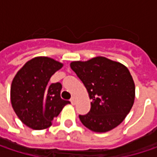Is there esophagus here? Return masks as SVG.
<instances>
[{
  "label": "esophagus",
  "mask_w": 157,
  "mask_h": 157,
  "mask_svg": "<svg viewBox=\"0 0 157 157\" xmlns=\"http://www.w3.org/2000/svg\"><path fill=\"white\" fill-rule=\"evenodd\" d=\"M70 101H71L72 105H75V104H76V101H77V100H76V98H75V97H72Z\"/></svg>",
  "instance_id": "obj_1"
}]
</instances>
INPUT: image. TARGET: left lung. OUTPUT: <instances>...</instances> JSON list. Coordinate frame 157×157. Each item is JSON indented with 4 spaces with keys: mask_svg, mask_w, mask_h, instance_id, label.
<instances>
[{
    "mask_svg": "<svg viewBox=\"0 0 157 157\" xmlns=\"http://www.w3.org/2000/svg\"><path fill=\"white\" fill-rule=\"evenodd\" d=\"M70 66L92 99L89 113L79 115L82 124L97 133L108 132L119 125L135 101L136 87L129 70L103 56L72 62Z\"/></svg>",
    "mask_w": 157,
    "mask_h": 157,
    "instance_id": "obj_1",
    "label": "left lung"
}]
</instances>
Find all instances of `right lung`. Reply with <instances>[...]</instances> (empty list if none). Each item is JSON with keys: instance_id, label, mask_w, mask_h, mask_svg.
I'll return each instance as SVG.
<instances>
[{"instance_id": "right-lung-1", "label": "right lung", "mask_w": 157, "mask_h": 157, "mask_svg": "<svg viewBox=\"0 0 157 157\" xmlns=\"http://www.w3.org/2000/svg\"><path fill=\"white\" fill-rule=\"evenodd\" d=\"M63 63L44 56L28 61L16 74L11 86V102L19 119L28 127L42 130L70 104L61 98L62 84L49 83Z\"/></svg>"}]
</instances>
